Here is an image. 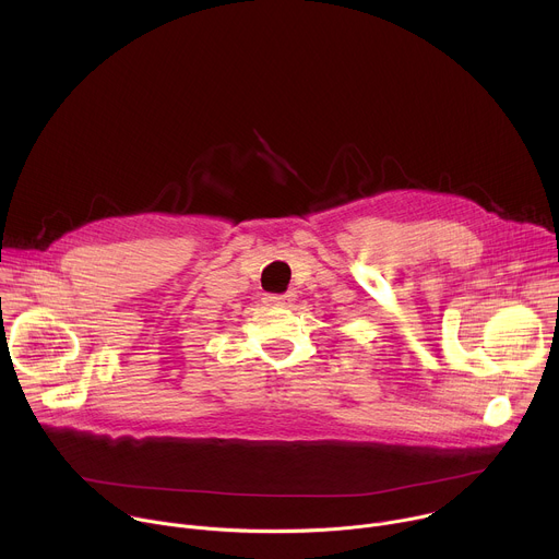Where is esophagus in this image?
I'll list each match as a JSON object with an SVG mask.
<instances>
[{
    "label": "esophagus",
    "mask_w": 559,
    "mask_h": 559,
    "mask_svg": "<svg viewBox=\"0 0 559 559\" xmlns=\"http://www.w3.org/2000/svg\"><path fill=\"white\" fill-rule=\"evenodd\" d=\"M265 302L272 307H292L296 302V294L294 292H285V294H267Z\"/></svg>",
    "instance_id": "obj_1"
}]
</instances>
